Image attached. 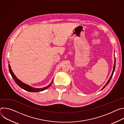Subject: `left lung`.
Instances as JSON below:
<instances>
[{
    "label": "left lung",
    "mask_w": 124,
    "mask_h": 124,
    "mask_svg": "<svg viewBox=\"0 0 124 124\" xmlns=\"http://www.w3.org/2000/svg\"><path fill=\"white\" fill-rule=\"evenodd\" d=\"M114 56H115V55H114ZM115 65H116V60H115V57H114V66H113V71H112V74H111V76H110V77L109 79H108V82H107V83H106V84L103 86V88H102V89H101V90H102V89H103L104 88L106 87V86H107V85L109 83V82H110V80H111V78H112V76H113V75L114 72L115 68Z\"/></svg>",
    "instance_id": "1"
}]
</instances>
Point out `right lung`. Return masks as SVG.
Masks as SVG:
<instances>
[{
    "label": "right lung",
    "instance_id": "right-lung-1",
    "mask_svg": "<svg viewBox=\"0 0 124 124\" xmlns=\"http://www.w3.org/2000/svg\"><path fill=\"white\" fill-rule=\"evenodd\" d=\"M8 66H9V69L10 73L12 78L14 79V81L16 83V84L18 85L19 86H20L21 88H22V89H23V90H26L27 91H28V92H41V91H43L47 89L48 88H49L51 85V84L52 83V82H53V80H54L52 79L51 83L48 85H47V86H46L45 87L41 88H34V87H31V86H29L28 84H26L20 80H19V79H17V78L16 77V76L13 73L9 64Z\"/></svg>",
    "mask_w": 124,
    "mask_h": 124
}]
</instances>
